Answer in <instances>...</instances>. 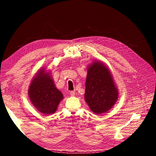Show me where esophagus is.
<instances>
[{"label":"esophagus","mask_w":156,"mask_h":156,"mask_svg":"<svg viewBox=\"0 0 156 156\" xmlns=\"http://www.w3.org/2000/svg\"><path fill=\"white\" fill-rule=\"evenodd\" d=\"M69 94H70L71 96H75V92H74V91H71V92H69Z\"/></svg>","instance_id":"1"}]
</instances>
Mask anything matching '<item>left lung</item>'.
I'll use <instances>...</instances> for the list:
<instances>
[{
	"label": "left lung",
	"mask_w": 156,
	"mask_h": 156,
	"mask_svg": "<svg viewBox=\"0 0 156 156\" xmlns=\"http://www.w3.org/2000/svg\"><path fill=\"white\" fill-rule=\"evenodd\" d=\"M119 98L111 73L107 66L94 61L87 68L84 100L96 115L105 113L114 106Z\"/></svg>",
	"instance_id": "8db88e82"
}]
</instances>
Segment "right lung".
Returning <instances> with one entry per match:
<instances>
[{
  "label": "right lung",
  "mask_w": 156,
  "mask_h": 156,
  "mask_svg": "<svg viewBox=\"0 0 156 156\" xmlns=\"http://www.w3.org/2000/svg\"><path fill=\"white\" fill-rule=\"evenodd\" d=\"M29 96L32 105L41 113L49 115L57 110L64 99L62 93L56 88L50 72L40 69L29 85Z\"/></svg>",
  "instance_id": "right-lung-1"
}]
</instances>
